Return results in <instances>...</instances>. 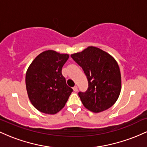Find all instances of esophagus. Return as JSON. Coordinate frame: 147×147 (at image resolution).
I'll list each match as a JSON object with an SVG mask.
<instances>
[{
  "label": "esophagus",
  "instance_id": "1",
  "mask_svg": "<svg viewBox=\"0 0 147 147\" xmlns=\"http://www.w3.org/2000/svg\"><path fill=\"white\" fill-rule=\"evenodd\" d=\"M73 90L75 91V92H77V86H74L73 87Z\"/></svg>",
  "mask_w": 147,
  "mask_h": 147
}]
</instances>
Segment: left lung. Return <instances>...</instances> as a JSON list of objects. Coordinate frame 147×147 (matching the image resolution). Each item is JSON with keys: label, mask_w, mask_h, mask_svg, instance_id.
Segmentation results:
<instances>
[{"label": "left lung", "mask_w": 147, "mask_h": 147, "mask_svg": "<svg viewBox=\"0 0 147 147\" xmlns=\"http://www.w3.org/2000/svg\"><path fill=\"white\" fill-rule=\"evenodd\" d=\"M86 75L88 88L79 92L83 105L93 113H100L111 108L119 97L122 79L119 65L108 52L94 46L71 55Z\"/></svg>", "instance_id": "left-lung-1"}]
</instances>
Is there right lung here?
<instances>
[{
  "instance_id": "1",
  "label": "right lung",
  "mask_w": 147,
  "mask_h": 147,
  "mask_svg": "<svg viewBox=\"0 0 147 147\" xmlns=\"http://www.w3.org/2000/svg\"><path fill=\"white\" fill-rule=\"evenodd\" d=\"M68 54L48 50L32 61L25 76L28 95L35 109L45 114L54 115L65 106L72 92L62 75Z\"/></svg>"
}]
</instances>
